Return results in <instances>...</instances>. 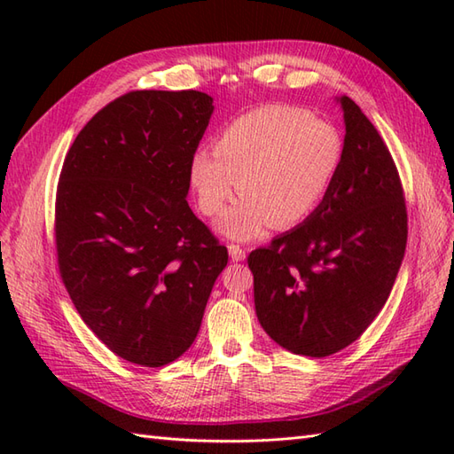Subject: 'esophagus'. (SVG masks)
I'll return each mask as SVG.
<instances>
[{
  "mask_svg": "<svg viewBox=\"0 0 454 454\" xmlns=\"http://www.w3.org/2000/svg\"><path fill=\"white\" fill-rule=\"evenodd\" d=\"M228 254H230V257H232V262H244V259H246V252L236 244L228 246Z\"/></svg>",
  "mask_w": 454,
  "mask_h": 454,
  "instance_id": "esophagus-1",
  "label": "esophagus"
}]
</instances>
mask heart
Here are the masks:
<instances>
[{
  "label": "heart",
  "mask_w": 454,
  "mask_h": 454,
  "mask_svg": "<svg viewBox=\"0 0 454 454\" xmlns=\"http://www.w3.org/2000/svg\"><path fill=\"white\" fill-rule=\"evenodd\" d=\"M343 161V138L332 122L286 105L239 114L218 132L215 152L189 160V185L205 216L232 239H254L273 224L291 228L310 218L333 187ZM240 183L238 184L237 181Z\"/></svg>",
  "instance_id": "b5f03b06"
}]
</instances>
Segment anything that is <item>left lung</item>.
<instances>
[{
  "label": "left lung",
  "mask_w": 454,
  "mask_h": 454,
  "mask_svg": "<svg viewBox=\"0 0 454 454\" xmlns=\"http://www.w3.org/2000/svg\"><path fill=\"white\" fill-rule=\"evenodd\" d=\"M343 161L310 218L249 254L255 314L286 351L327 356L359 337L400 271L408 215L394 160L372 122L349 98Z\"/></svg>",
  "instance_id": "8db88e82"
}]
</instances>
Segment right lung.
I'll list each match as a JSON object with an SVG mask.
<instances>
[{"label":"right lung","mask_w":454,"mask_h":454,"mask_svg":"<svg viewBox=\"0 0 454 454\" xmlns=\"http://www.w3.org/2000/svg\"><path fill=\"white\" fill-rule=\"evenodd\" d=\"M212 111L200 91H132L85 124L56 195L62 281L90 330L142 366L195 341L228 249L189 208V160Z\"/></svg>","instance_id":"right-lung-1"}]
</instances>
